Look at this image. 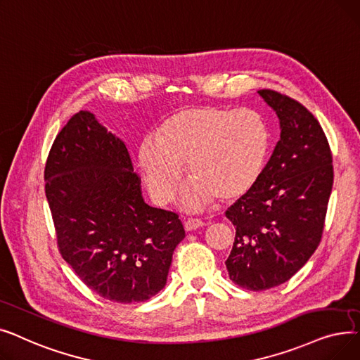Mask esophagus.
<instances>
[{
  "instance_id": "esophagus-1",
  "label": "esophagus",
  "mask_w": 360,
  "mask_h": 360,
  "mask_svg": "<svg viewBox=\"0 0 360 360\" xmlns=\"http://www.w3.org/2000/svg\"><path fill=\"white\" fill-rule=\"evenodd\" d=\"M203 227V222L200 219H195V218H189L184 221V229L186 231H193V230H198Z\"/></svg>"
}]
</instances>
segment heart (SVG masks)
Listing matches in <instances>:
<instances>
[{
    "label": "heart",
    "instance_id": "b5f03b06",
    "mask_svg": "<svg viewBox=\"0 0 360 360\" xmlns=\"http://www.w3.org/2000/svg\"><path fill=\"white\" fill-rule=\"evenodd\" d=\"M269 149L271 131L259 112L189 107L167 117L157 139H143L138 164L158 203L174 195L187 167L192 181L181 203L199 211L215 199L231 202L249 193L264 173Z\"/></svg>",
    "mask_w": 360,
    "mask_h": 360
}]
</instances>
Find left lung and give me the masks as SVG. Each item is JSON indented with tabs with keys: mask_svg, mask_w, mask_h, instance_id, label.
<instances>
[{
	"mask_svg": "<svg viewBox=\"0 0 360 360\" xmlns=\"http://www.w3.org/2000/svg\"><path fill=\"white\" fill-rule=\"evenodd\" d=\"M258 94L280 120V141L258 183L226 212L236 227L229 276L252 292L288 281L311 258L334 180L327 136L312 112L280 92Z\"/></svg>",
	"mask_w": 360,
	"mask_h": 360,
	"instance_id": "left-lung-1",
	"label": "left lung"
}]
</instances>
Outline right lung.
<instances>
[{"mask_svg": "<svg viewBox=\"0 0 360 360\" xmlns=\"http://www.w3.org/2000/svg\"><path fill=\"white\" fill-rule=\"evenodd\" d=\"M45 193L63 259L92 292L138 303L165 287L181 221L143 200L124 142L92 112L79 111L57 134Z\"/></svg>", "mask_w": 360, "mask_h": 360, "instance_id": "obj_1", "label": "right lung"}]
</instances>
